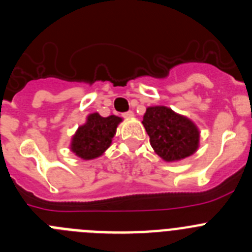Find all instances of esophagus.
I'll return each mask as SVG.
<instances>
[{
    "label": "esophagus",
    "mask_w": 252,
    "mask_h": 252,
    "mask_svg": "<svg viewBox=\"0 0 252 252\" xmlns=\"http://www.w3.org/2000/svg\"><path fill=\"white\" fill-rule=\"evenodd\" d=\"M122 116H124L125 119H132L133 116H135V113H133L132 111H128V112H125Z\"/></svg>",
    "instance_id": "34e87169"
}]
</instances>
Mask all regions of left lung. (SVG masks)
Returning <instances> with one entry per match:
<instances>
[{
	"instance_id": "left-lung-1",
	"label": "left lung",
	"mask_w": 252,
	"mask_h": 252,
	"mask_svg": "<svg viewBox=\"0 0 252 252\" xmlns=\"http://www.w3.org/2000/svg\"><path fill=\"white\" fill-rule=\"evenodd\" d=\"M142 125L150 137L154 151L164 161H180L193 155L199 148L201 132L197 125L169 107H148Z\"/></svg>"
}]
</instances>
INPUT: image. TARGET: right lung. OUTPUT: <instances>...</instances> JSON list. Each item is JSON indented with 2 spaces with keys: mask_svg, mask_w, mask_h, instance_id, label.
Listing matches in <instances>:
<instances>
[{
  "mask_svg": "<svg viewBox=\"0 0 252 252\" xmlns=\"http://www.w3.org/2000/svg\"><path fill=\"white\" fill-rule=\"evenodd\" d=\"M121 117L111 115L102 117L98 112L90 113L70 140V151L83 160L97 159L110 148Z\"/></svg>",
  "mask_w": 252,
  "mask_h": 252,
  "instance_id": "add662e5",
  "label": "right lung"
}]
</instances>
